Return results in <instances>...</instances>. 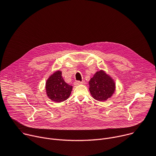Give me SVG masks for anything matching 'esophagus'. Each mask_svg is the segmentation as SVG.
Wrapping results in <instances>:
<instances>
[{
  "label": "esophagus",
  "instance_id": "34e87169",
  "mask_svg": "<svg viewBox=\"0 0 156 156\" xmlns=\"http://www.w3.org/2000/svg\"><path fill=\"white\" fill-rule=\"evenodd\" d=\"M74 84H75V85L84 84H85V81H75V82H74Z\"/></svg>",
  "mask_w": 156,
  "mask_h": 156
}]
</instances>
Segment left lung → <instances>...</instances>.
<instances>
[{"mask_svg": "<svg viewBox=\"0 0 156 156\" xmlns=\"http://www.w3.org/2000/svg\"><path fill=\"white\" fill-rule=\"evenodd\" d=\"M89 84L91 96L99 101H106L115 90L114 81L103 70L97 72L89 81Z\"/></svg>", "mask_w": 156, "mask_h": 156, "instance_id": "obj_1", "label": "left lung"}]
</instances>
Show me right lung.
I'll list each match as a JSON object with an SVG mask.
<instances>
[{"label": "right lung", "instance_id": "right-lung-1", "mask_svg": "<svg viewBox=\"0 0 156 156\" xmlns=\"http://www.w3.org/2000/svg\"><path fill=\"white\" fill-rule=\"evenodd\" d=\"M72 87L65 82L60 71H57L51 75L46 84L48 98L55 102H63L67 99L72 93Z\"/></svg>", "mask_w": 156, "mask_h": 156}]
</instances>
